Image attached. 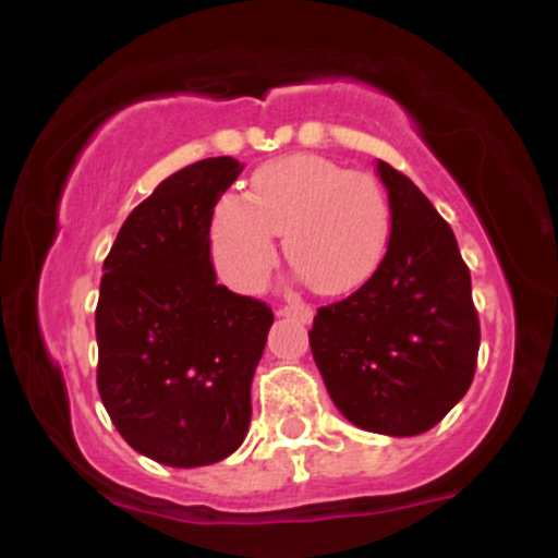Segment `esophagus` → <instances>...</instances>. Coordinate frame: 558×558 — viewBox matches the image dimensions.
<instances>
[{"instance_id":"1","label":"esophagus","mask_w":558,"mask_h":558,"mask_svg":"<svg viewBox=\"0 0 558 558\" xmlns=\"http://www.w3.org/2000/svg\"><path fill=\"white\" fill-rule=\"evenodd\" d=\"M278 317H299L301 323H310L312 315H315V310H312L310 304H304V301H293V304H286V306H278V312H275Z\"/></svg>"}]
</instances>
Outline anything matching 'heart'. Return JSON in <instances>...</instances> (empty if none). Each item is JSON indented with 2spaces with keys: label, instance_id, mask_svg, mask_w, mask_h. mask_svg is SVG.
<instances>
[{
  "label": "heart",
  "instance_id": "obj_1",
  "mask_svg": "<svg viewBox=\"0 0 558 558\" xmlns=\"http://www.w3.org/2000/svg\"><path fill=\"white\" fill-rule=\"evenodd\" d=\"M280 233L288 265L315 291L349 293L367 283L386 257L388 194L373 175L330 159H275L254 172L246 202L226 196L215 207V270L235 291H257L275 265L272 235Z\"/></svg>",
  "mask_w": 558,
  "mask_h": 558
}]
</instances>
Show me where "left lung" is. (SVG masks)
<instances>
[{
	"mask_svg": "<svg viewBox=\"0 0 558 558\" xmlns=\"http://www.w3.org/2000/svg\"><path fill=\"white\" fill-rule=\"evenodd\" d=\"M390 202V239L362 288L319 306L312 356L332 403L356 427L420 435L472 386L480 319L457 235L403 172L377 162Z\"/></svg>",
	"mask_w": 558,
	"mask_h": 558,
	"instance_id": "8db88e82",
	"label": "left lung"
}]
</instances>
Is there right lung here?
<instances>
[{
  "instance_id": "add662e5",
  "label": "right lung",
  "mask_w": 558,
  "mask_h": 558,
  "mask_svg": "<svg viewBox=\"0 0 558 558\" xmlns=\"http://www.w3.org/2000/svg\"><path fill=\"white\" fill-rule=\"evenodd\" d=\"M209 157L165 178L120 228L96 304V388L125 444L168 466L230 457L252 420L272 310L217 286L215 204L241 175Z\"/></svg>"
}]
</instances>
